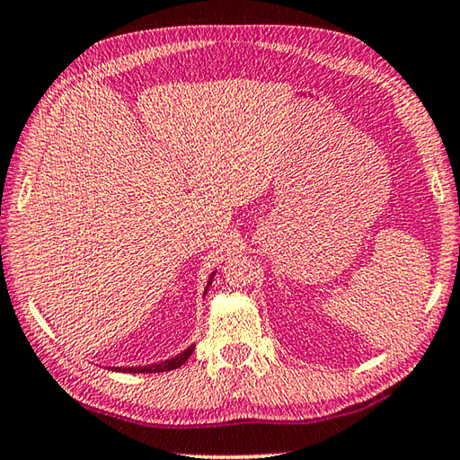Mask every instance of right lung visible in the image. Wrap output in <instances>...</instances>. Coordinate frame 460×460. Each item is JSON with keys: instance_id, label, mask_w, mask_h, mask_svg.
I'll use <instances>...</instances> for the list:
<instances>
[{"instance_id": "1", "label": "right lung", "mask_w": 460, "mask_h": 460, "mask_svg": "<svg viewBox=\"0 0 460 460\" xmlns=\"http://www.w3.org/2000/svg\"><path fill=\"white\" fill-rule=\"evenodd\" d=\"M194 347H189L186 351H182L178 357H172V359L155 363V365H147V367H118V371H126V373H162V371H172L178 369L182 363H186Z\"/></svg>"}]
</instances>
